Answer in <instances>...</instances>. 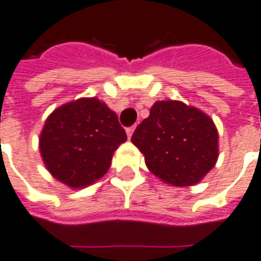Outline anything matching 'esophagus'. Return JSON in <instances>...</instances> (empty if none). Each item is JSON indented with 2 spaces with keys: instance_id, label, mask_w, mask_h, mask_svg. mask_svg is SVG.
Listing matches in <instances>:
<instances>
[{
  "instance_id": "esophagus-1",
  "label": "esophagus",
  "mask_w": 261,
  "mask_h": 261,
  "mask_svg": "<svg viewBox=\"0 0 261 261\" xmlns=\"http://www.w3.org/2000/svg\"><path fill=\"white\" fill-rule=\"evenodd\" d=\"M134 130H136V125H131V127H128V128H127V137H128V138H131V136H133V133H134Z\"/></svg>"
}]
</instances>
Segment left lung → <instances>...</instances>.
Here are the masks:
<instances>
[{"label": "left lung", "instance_id": "obj_1", "mask_svg": "<svg viewBox=\"0 0 261 261\" xmlns=\"http://www.w3.org/2000/svg\"><path fill=\"white\" fill-rule=\"evenodd\" d=\"M148 169L175 187L199 182L219 158V133L203 112L179 101H158L131 137Z\"/></svg>", "mask_w": 261, "mask_h": 261}]
</instances>
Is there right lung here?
<instances>
[{
  "label": "right lung",
  "instance_id": "add662e5",
  "mask_svg": "<svg viewBox=\"0 0 261 261\" xmlns=\"http://www.w3.org/2000/svg\"><path fill=\"white\" fill-rule=\"evenodd\" d=\"M127 140L117 115L96 98L59 106L48 116L40 152L48 171L70 188H84L105 174Z\"/></svg>",
  "mask_w": 261,
  "mask_h": 261
}]
</instances>
